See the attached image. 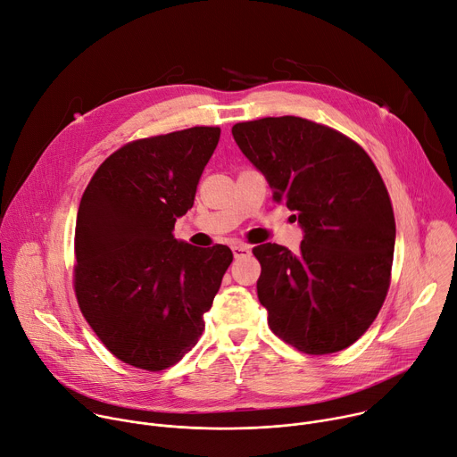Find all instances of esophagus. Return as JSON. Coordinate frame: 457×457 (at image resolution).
I'll return each instance as SVG.
<instances>
[{
  "label": "esophagus",
  "mask_w": 457,
  "mask_h": 457,
  "mask_svg": "<svg viewBox=\"0 0 457 457\" xmlns=\"http://www.w3.org/2000/svg\"><path fill=\"white\" fill-rule=\"evenodd\" d=\"M231 252L235 255V259H240V257H247L252 253V247L245 245V244H233L231 245Z\"/></svg>",
  "instance_id": "obj_1"
}]
</instances>
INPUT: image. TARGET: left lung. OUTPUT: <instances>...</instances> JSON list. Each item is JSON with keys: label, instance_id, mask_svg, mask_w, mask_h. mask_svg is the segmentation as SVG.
<instances>
[{"label": "left lung", "instance_id": "left-lung-1", "mask_svg": "<svg viewBox=\"0 0 457 457\" xmlns=\"http://www.w3.org/2000/svg\"><path fill=\"white\" fill-rule=\"evenodd\" d=\"M231 133L304 229L297 253L253 247L271 331L310 355L348 348L376 320L392 278L395 219L376 163L346 135L301 116L240 121Z\"/></svg>", "mask_w": 457, "mask_h": 457}]
</instances>
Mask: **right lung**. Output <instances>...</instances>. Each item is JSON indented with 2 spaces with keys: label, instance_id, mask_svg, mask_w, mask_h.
I'll use <instances>...</instances> for the list:
<instances>
[{
  "label": "right lung",
  "instance_id": "add662e5",
  "mask_svg": "<svg viewBox=\"0 0 457 457\" xmlns=\"http://www.w3.org/2000/svg\"><path fill=\"white\" fill-rule=\"evenodd\" d=\"M220 128L133 140L107 156L81 195L74 231V294L102 345L147 371L177 364L204 331L228 245L173 237L193 207Z\"/></svg>",
  "mask_w": 457,
  "mask_h": 457
}]
</instances>
